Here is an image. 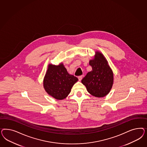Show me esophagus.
Segmentation results:
<instances>
[{
  "instance_id": "34e87169",
  "label": "esophagus",
  "mask_w": 147,
  "mask_h": 147,
  "mask_svg": "<svg viewBox=\"0 0 147 147\" xmlns=\"http://www.w3.org/2000/svg\"><path fill=\"white\" fill-rule=\"evenodd\" d=\"M82 78H83V76H79V77H78V79H79V80L80 81H81V80L82 79Z\"/></svg>"
}]
</instances>
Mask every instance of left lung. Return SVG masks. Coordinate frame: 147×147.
Segmentation results:
<instances>
[{
	"mask_svg": "<svg viewBox=\"0 0 147 147\" xmlns=\"http://www.w3.org/2000/svg\"><path fill=\"white\" fill-rule=\"evenodd\" d=\"M89 64L92 70L81 82L88 92L96 98H103L109 93L114 84V73L106 58L101 52L96 51Z\"/></svg>",
	"mask_w": 147,
	"mask_h": 147,
	"instance_id": "1",
	"label": "left lung"
}]
</instances>
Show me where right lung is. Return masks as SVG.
I'll return each instance as SVG.
<instances>
[{"label":"right lung","instance_id":"add662e5","mask_svg":"<svg viewBox=\"0 0 147 147\" xmlns=\"http://www.w3.org/2000/svg\"><path fill=\"white\" fill-rule=\"evenodd\" d=\"M78 79L68 73L63 63L58 65L49 63L43 80L46 92L57 100H63L70 93Z\"/></svg>","mask_w":147,"mask_h":147}]
</instances>
